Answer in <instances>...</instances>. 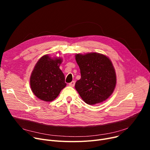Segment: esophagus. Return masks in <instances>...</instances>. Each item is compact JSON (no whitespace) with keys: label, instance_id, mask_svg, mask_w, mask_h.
I'll return each instance as SVG.
<instances>
[{"label":"esophagus","instance_id":"esophagus-1","mask_svg":"<svg viewBox=\"0 0 150 150\" xmlns=\"http://www.w3.org/2000/svg\"><path fill=\"white\" fill-rule=\"evenodd\" d=\"M75 82L74 81H72V82L70 83L69 84V85L70 86H71V87H74V86H75Z\"/></svg>","mask_w":150,"mask_h":150}]
</instances>
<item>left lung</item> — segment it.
<instances>
[{"mask_svg":"<svg viewBox=\"0 0 150 150\" xmlns=\"http://www.w3.org/2000/svg\"><path fill=\"white\" fill-rule=\"evenodd\" d=\"M75 59L80 67L81 78L75 87L86 103L96 105L106 100L115 87L116 75L111 61L98 53L76 54Z\"/></svg>","mask_w":150,"mask_h":150,"instance_id":"8db88e82","label":"left lung"}]
</instances>
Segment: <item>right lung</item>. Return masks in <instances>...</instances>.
I'll return each instance as SVG.
<instances>
[{
	"instance_id": "obj_1",
	"label": "right lung",
	"mask_w": 150,
	"mask_h": 150,
	"mask_svg": "<svg viewBox=\"0 0 150 150\" xmlns=\"http://www.w3.org/2000/svg\"><path fill=\"white\" fill-rule=\"evenodd\" d=\"M61 62V58H52L48 54L37 62L30 76V86L38 98L52 101L66 87L64 75L59 69Z\"/></svg>"
}]
</instances>
